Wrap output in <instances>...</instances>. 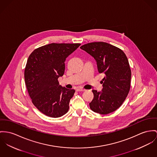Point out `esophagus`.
<instances>
[{"mask_svg":"<svg viewBox=\"0 0 157 157\" xmlns=\"http://www.w3.org/2000/svg\"><path fill=\"white\" fill-rule=\"evenodd\" d=\"M76 91H85V89H83L82 88H76Z\"/></svg>","mask_w":157,"mask_h":157,"instance_id":"34e87169","label":"esophagus"}]
</instances>
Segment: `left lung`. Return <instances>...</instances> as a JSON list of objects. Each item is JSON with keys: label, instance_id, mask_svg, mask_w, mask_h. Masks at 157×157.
Returning <instances> with one entry per match:
<instances>
[{"label": "left lung", "instance_id": "1", "mask_svg": "<svg viewBox=\"0 0 157 157\" xmlns=\"http://www.w3.org/2000/svg\"><path fill=\"white\" fill-rule=\"evenodd\" d=\"M80 48L95 59L98 72L105 75L101 91H92L94 98L90 108L101 115L114 112L121 106L130 88L132 73L127 56L120 49L103 42L85 44Z\"/></svg>", "mask_w": 157, "mask_h": 157}]
</instances>
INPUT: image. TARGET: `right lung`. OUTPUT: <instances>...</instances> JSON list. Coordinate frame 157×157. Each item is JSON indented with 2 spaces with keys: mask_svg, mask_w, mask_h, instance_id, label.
Returning a JSON list of instances; mask_svg holds the SVG:
<instances>
[{
  "mask_svg": "<svg viewBox=\"0 0 157 157\" xmlns=\"http://www.w3.org/2000/svg\"><path fill=\"white\" fill-rule=\"evenodd\" d=\"M80 44H50L35 49L28 58L24 79L32 103L40 112L52 118L66 114L75 92L59 84L66 58Z\"/></svg>",
  "mask_w": 157,
  "mask_h": 157,
  "instance_id": "right-lung-1",
  "label": "right lung"
}]
</instances>
